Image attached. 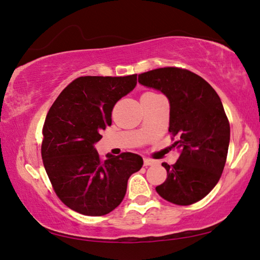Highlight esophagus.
I'll return each instance as SVG.
<instances>
[{"label":"esophagus","instance_id":"obj_1","mask_svg":"<svg viewBox=\"0 0 260 260\" xmlns=\"http://www.w3.org/2000/svg\"><path fill=\"white\" fill-rule=\"evenodd\" d=\"M152 165H155V160L144 158V166H152Z\"/></svg>","mask_w":260,"mask_h":260}]
</instances>
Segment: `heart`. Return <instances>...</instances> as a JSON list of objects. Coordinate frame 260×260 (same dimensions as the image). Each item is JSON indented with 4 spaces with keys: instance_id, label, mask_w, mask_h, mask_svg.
<instances>
[{
    "instance_id": "b5f03b06",
    "label": "heart",
    "mask_w": 260,
    "mask_h": 260,
    "mask_svg": "<svg viewBox=\"0 0 260 260\" xmlns=\"http://www.w3.org/2000/svg\"><path fill=\"white\" fill-rule=\"evenodd\" d=\"M144 94H155V93H152V92H146V93H144ZM143 94V95H144Z\"/></svg>"
}]
</instances>
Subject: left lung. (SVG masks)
I'll use <instances>...</instances> for the list:
<instances>
[{
  "instance_id": "left-lung-1",
  "label": "left lung",
  "mask_w": 260,
  "mask_h": 260,
  "mask_svg": "<svg viewBox=\"0 0 260 260\" xmlns=\"http://www.w3.org/2000/svg\"><path fill=\"white\" fill-rule=\"evenodd\" d=\"M139 83L161 92L169 101V133L179 157L155 187L172 204H196L218 183L228 157L230 122L218 94L204 78L181 68H159L139 75Z\"/></svg>"
}]
</instances>
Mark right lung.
Returning a JSON list of instances; mask_svg holds the SVG:
<instances>
[{
	"label": "right lung",
	"mask_w": 260,
	"mask_h": 260,
	"mask_svg": "<svg viewBox=\"0 0 260 260\" xmlns=\"http://www.w3.org/2000/svg\"><path fill=\"white\" fill-rule=\"evenodd\" d=\"M136 76H85L56 98L43 126L42 159L56 196L74 211L103 216L124 199L132 174L143 166L141 155L108 153L102 160L95 144L111 125V111L133 91Z\"/></svg>",
	"instance_id": "1"
}]
</instances>
